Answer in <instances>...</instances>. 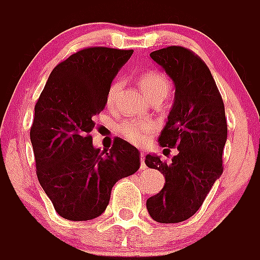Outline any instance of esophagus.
Masks as SVG:
<instances>
[{"instance_id":"34e87169","label":"esophagus","mask_w":260,"mask_h":260,"mask_svg":"<svg viewBox=\"0 0 260 260\" xmlns=\"http://www.w3.org/2000/svg\"><path fill=\"white\" fill-rule=\"evenodd\" d=\"M144 158H146V155H144V152L142 151L141 152V168L142 169H146V164H144Z\"/></svg>"}]
</instances>
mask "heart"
I'll list each match as a JSON object with an SVG mask.
<instances>
[{
    "mask_svg": "<svg viewBox=\"0 0 260 260\" xmlns=\"http://www.w3.org/2000/svg\"><path fill=\"white\" fill-rule=\"evenodd\" d=\"M139 84L146 96L150 99H165L171 92V82L164 74L158 71H146L139 77ZM121 88V82L114 80L110 84L107 93L108 107H113L116 103L117 93ZM155 130V123L152 121H138L134 118H127L118 125L119 135L133 144H142L146 142L148 134Z\"/></svg>",
    "mask_w": 260,
    "mask_h": 260,
    "instance_id": "heart-1",
    "label": "heart"
}]
</instances>
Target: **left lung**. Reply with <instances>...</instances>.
Instances as JSON below:
<instances>
[{"label": "left lung", "mask_w": 260, "mask_h": 260, "mask_svg": "<svg viewBox=\"0 0 260 260\" xmlns=\"http://www.w3.org/2000/svg\"><path fill=\"white\" fill-rule=\"evenodd\" d=\"M150 56L176 86L173 108L158 142L178 153L169 164L158 156H146L147 167L165 177L161 191L147 199V210L155 221L173 224L191 217L221 176L228 126L219 88L198 54L173 45Z\"/></svg>", "instance_id": "1"}]
</instances>
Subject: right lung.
Instances as JSON below:
<instances>
[{
  "mask_svg": "<svg viewBox=\"0 0 260 260\" xmlns=\"http://www.w3.org/2000/svg\"><path fill=\"white\" fill-rule=\"evenodd\" d=\"M133 49L88 47L59 62L35 105L31 126L36 174L63 219L102 215L114 183L139 169L141 153L116 138L109 151L92 146L93 116L107 105L112 80Z\"/></svg>",
  "mask_w": 260,
  "mask_h": 260,
  "instance_id": "add662e5",
  "label": "right lung"
}]
</instances>
